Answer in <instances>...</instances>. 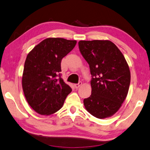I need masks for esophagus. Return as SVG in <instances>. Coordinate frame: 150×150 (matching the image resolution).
<instances>
[{
  "mask_svg": "<svg viewBox=\"0 0 150 150\" xmlns=\"http://www.w3.org/2000/svg\"><path fill=\"white\" fill-rule=\"evenodd\" d=\"M82 83L81 82H78V83H75V84H74V87H75L76 88H78L81 85H82Z\"/></svg>",
  "mask_w": 150,
  "mask_h": 150,
  "instance_id": "obj_1",
  "label": "esophagus"
}]
</instances>
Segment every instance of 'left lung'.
<instances>
[{"label":"left lung","instance_id":"8db88e82","mask_svg":"<svg viewBox=\"0 0 150 150\" xmlns=\"http://www.w3.org/2000/svg\"><path fill=\"white\" fill-rule=\"evenodd\" d=\"M78 46L92 77L91 94L83 99L85 108L98 119L111 117L128 92L130 72L127 60L111 41H80Z\"/></svg>","mask_w":150,"mask_h":150}]
</instances>
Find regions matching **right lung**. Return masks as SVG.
<instances>
[{"label": "right lung", "mask_w": 150, "mask_h": 150, "mask_svg": "<svg viewBox=\"0 0 150 150\" xmlns=\"http://www.w3.org/2000/svg\"><path fill=\"white\" fill-rule=\"evenodd\" d=\"M76 44V40L50 38L28 53L23 68L22 88L28 104L38 113L50 115L56 112L72 91L60 77V64Z\"/></svg>", "instance_id": "1"}]
</instances>
